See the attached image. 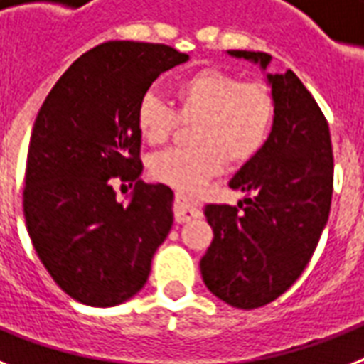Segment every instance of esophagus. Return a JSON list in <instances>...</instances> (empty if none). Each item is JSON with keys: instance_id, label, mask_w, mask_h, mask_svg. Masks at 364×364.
<instances>
[{"instance_id": "1", "label": "esophagus", "mask_w": 364, "mask_h": 364, "mask_svg": "<svg viewBox=\"0 0 364 364\" xmlns=\"http://www.w3.org/2000/svg\"><path fill=\"white\" fill-rule=\"evenodd\" d=\"M173 215H176L177 223H188L193 221V219H196L200 213L198 210H196V205H194L191 200L181 196V194H177L176 204H173Z\"/></svg>"}]
</instances>
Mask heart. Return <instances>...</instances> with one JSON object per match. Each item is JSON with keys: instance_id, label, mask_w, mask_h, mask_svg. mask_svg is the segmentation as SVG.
I'll return each mask as SVG.
<instances>
[{"instance_id": "heart-1", "label": "heart", "mask_w": 364, "mask_h": 364, "mask_svg": "<svg viewBox=\"0 0 364 364\" xmlns=\"http://www.w3.org/2000/svg\"><path fill=\"white\" fill-rule=\"evenodd\" d=\"M176 111L147 92L136 109L139 136L162 145L181 122L191 126L193 147L154 154L151 176L179 191H198L221 173L227 160L242 166L262 151L276 117V100L262 81H242L221 68H202L171 87Z\"/></svg>"}]
</instances>
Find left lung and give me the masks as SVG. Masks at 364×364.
<instances>
[{"instance_id": "left-lung-1", "label": "left lung", "mask_w": 364, "mask_h": 364, "mask_svg": "<svg viewBox=\"0 0 364 364\" xmlns=\"http://www.w3.org/2000/svg\"><path fill=\"white\" fill-rule=\"evenodd\" d=\"M259 64L272 56L228 50ZM276 100L268 141L230 179L238 205H205L213 242L200 260L205 287L223 302L253 310L283 294L310 262L328 221L333 145L328 122L293 71L266 75Z\"/></svg>"}]
</instances>
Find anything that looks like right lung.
Segmentation results:
<instances>
[{"instance_id": "1", "label": "right lung", "mask_w": 364, "mask_h": 364, "mask_svg": "<svg viewBox=\"0 0 364 364\" xmlns=\"http://www.w3.org/2000/svg\"><path fill=\"white\" fill-rule=\"evenodd\" d=\"M188 54L159 43L107 41L77 58L31 130L24 219L37 257L71 299L117 306L147 283L173 225V193L139 179L136 109L154 79ZM136 182L128 205L112 183Z\"/></svg>"}]
</instances>
